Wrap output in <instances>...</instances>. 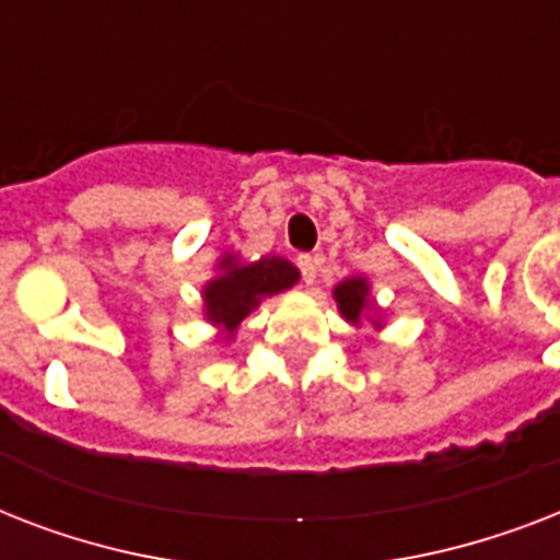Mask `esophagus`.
Masks as SVG:
<instances>
[{
	"label": "esophagus",
	"instance_id": "34e87169",
	"mask_svg": "<svg viewBox=\"0 0 560 560\" xmlns=\"http://www.w3.org/2000/svg\"><path fill=\"white\" fill-rule=\"evenodd\" d=\"M299 270H302L305 284H314L316 272H319V258L316 255H299Z\"/></svg>",
	"mask_w": 560,
	"mask_h": 560
}]
</instances>
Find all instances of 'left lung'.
<instances>
[{
    "mask_svg": "<svg viewBox=\"0 0 560 560\" xmlns=\"http://www.w3.org/2000/svg\"><path fill=\"white\" fill-rule=\"evenodd\" d=\"M334 299H337V307L340 314L349 319L351 325H360L369 316V311H374L372 302V288H369L366 279H346L334 288ZM374 328H381V319H372Z\"/></svg>",
    "mask_w": 560,
    "mask_h": 560,
    "instance_id": "8db88e82",
    "label": "left lung"
}]
</instances>
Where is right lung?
<instances>
[{"instance_id":"1","label":"right lung","mask_w":560,"mask_h":560,"mask_svg":"<svg viewBox=\"0 0 560 560\" xmlns=\"http://www.w3.org/2000/svg\"><path fill=\"white\" fill-rule=\"evenodd\" d=\"M218 270V276L202 288V307L206 319L223 328L226 340L261 305V299L276 296L299 281L296 267L279 255H264L253 264H241L237 255H223Z\"/></svg>"}]
</instances>
